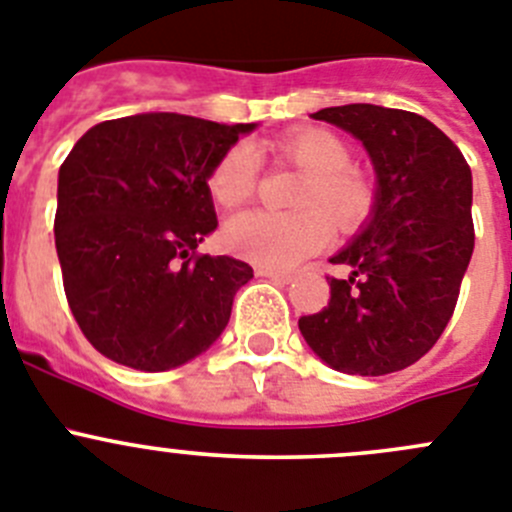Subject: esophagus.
<instances>
[{
	"label": "esophagus",
	"instance_id": "34e87169",
	"mask_svg": "<svg viewBox=\"0 0 512 512\" xmlns=\"http://www.w3.org/2000/svg\"><path fill=\"white\" fill-rule=\"evenodd\" d=\"M257 275H260V278L273 280V283H278V285L290 283V273H280V270H267V267H257Z\"/></svg>",
	"mask_w": 512,
	"mask_h": 512
}]
</instances>
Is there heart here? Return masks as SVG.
<instances>
[{
	"label": "heart",
	"mask_w": 512,
	"mask_h": 512,
	"mask_svg": "<svg viewBox=\"0 0 512 512\" xmlns=\"http://www.w3.org/2000/svg\"><path fill=\"white\" fill-rule=\"evenodd\" d=\"M275 158L303 170L293 196L301 211H245L224 227V245L232 255L267 270H290L324 250L331 225L354 232L375 211L377 193L370 178L352 168V147L321 127H303L273 142ZM209 191L216 204L232 206L252 199L257 188V160L245 142H237L209 170Z\"/></svg>",
	"instance_id": "obj_1"
}]
</instances>
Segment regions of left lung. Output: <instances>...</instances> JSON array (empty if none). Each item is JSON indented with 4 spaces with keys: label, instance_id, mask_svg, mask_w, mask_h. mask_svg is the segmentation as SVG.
Returning a JSON list of instances; mask_svg holds the SVG:
<instances>
[{
    "label": "left lung",
    "instance_id": "8db88e82",
    "mask_svg": "<svg viewBox=\"0 0 512 512\" xmlns=\"http://www.w3.org/2000/svg\"><path fill=\"white\" fill-rule=\"evenodd\" d=\"M352 132L377 173L365 232L331 257L329 306L301 316L308 347L347 375L411 367L439 342L474 250L472 170L436 124L405 109L344 104L311 114Z\"/></svg>",
    "mask_w": 512,
    "mask_h": 512
}]
</instances>
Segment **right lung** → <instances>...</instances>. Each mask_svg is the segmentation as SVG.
Here are the masks:
<instances>
[{
    "label": "right lung",
    "instance_id": "right-lung-1",
    "mask_svg": "<svg viewBox=\"0 0 512 512\" xmlns=\"http://www.w3.org/2000/svg\"><path fill=\"white\" fill-rule=\"evenodd\" d=\"M255 124L155 112L109 119L58 173L55 250L78 329L124 367L163 372L219 339L252 267L199 255L209 170Z\"/></svg>",
    "mask_w": 512,
    "mask_h": 512
}]
</instances>
